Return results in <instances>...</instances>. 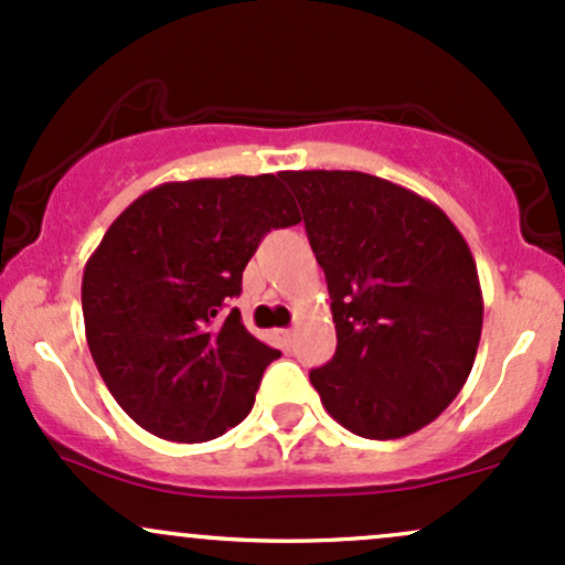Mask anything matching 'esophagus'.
Segmentation results:
<instances>
[{"instance_id": "esophagus-1", "label": "esophagus", "mask_w": 565, "mask_h": 565, "mask_svg": "<svg viewBox=\"0 0 565 565\" xmlns=\"http://www.w3.org/2000/svg\"><path fill=\"white\" fill-rule=\"evenodd\" d=\"M280 337H282L285 344H290V342H294V339H296V331H294V329H282Z\"/></svg>"}]
</instances>
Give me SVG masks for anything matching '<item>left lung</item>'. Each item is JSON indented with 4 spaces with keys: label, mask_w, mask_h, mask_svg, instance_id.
I'll list each match as a JSON object with an SVG mask.
<instances>
[{
    "label": "left lung",
    "mask_w": 565,
    "mask_h": 565,
    "mask_svg": "<svg viewBox=\"0 0 565 565\" xmlns=\"http://www.w3.org/2000/svg\"><path fill=\"white\" fill-rule=\"evenodd\" d=\"M329 282L337 353L309 382L363 439H402L460 393L482 333L469 245L434 202L363 172H282Z\"/></svg>",
    "instance_id": "1"
}]
</instances>
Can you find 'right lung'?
Here are the masks:
<instances>
[{
	"instance_id": "obj_1",
	"label": "right lung",
	"mask_w": 565,
	"mask_h": 565,
	"mask_svg": "<svg viewBox=\"0 0 565 565\" xmlns=\"http://www.w3.org/2000/svg\"><path fill=\"white\" fill-rule=\"evenodd\" d=\"M299 221L282 172L163 183L115 217L83 271V320L137 426L193 445L245 420L280 350L228 301L260 239Z\"/></svg>"
}]
</instances>
